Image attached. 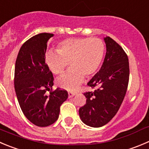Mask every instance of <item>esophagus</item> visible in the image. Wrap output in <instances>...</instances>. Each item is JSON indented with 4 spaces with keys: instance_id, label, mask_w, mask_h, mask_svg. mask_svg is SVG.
<instances>
[{
    "instance_id": "esophagus-1",
    "label": "esophagus",
    "mask_w": 149,
    "mask_h": 149,
    "mask_svg": "<svg viewBox=\"0 0 149 149\" xmlns=\"http://www.w3.org/2000/svg\"><path fill=\"white\" fill-rule=\"evenodd\" d=\"M75 94H76L75 92H72V91L68 92V97H69V98H72V97H73Z\"/></svg>"
}]
</instances>
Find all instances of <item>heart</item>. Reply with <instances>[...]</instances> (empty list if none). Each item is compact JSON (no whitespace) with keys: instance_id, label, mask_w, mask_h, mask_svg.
<instances>
[{"instance_id":"b5f03b06","label":"heart","mask_w":149,"mask_h":149,"mask_svg":"<svg viewBox=\"0 0 149 149\" xmlns=\"http://www.w3.org/2000/svg\"><path fill=\"white\" fill-rule=\"evenodd\" d=\"M57 52L49 51L45 56V62L55 74L64 72L69 63L70 69L57 80L61 88L75 90L84 77H92L97 73L102 62L104 45L97 38H74L63 41L57 47Z\"/></svg>"}]
</instances>
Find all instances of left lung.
I'll return each instance as SVG.
<instances>
[{"label":"left lung","instance_id":"left-lung-1","mask_svg":"<svg viewBox=\"0 0 149 149\" xmlns=\"http://www.w3.org/2000/svg\"><path fill=\"white\" fill-rule=\"evenodd\" d=\"M104 41V62L88 83V86L97 88L84 93L86 103L79 110L81 121L91 127L105 125L117 113L125 97L130 77L128 57L124 49L109 36Z\"/></svg>","mask_w":149,"mask_h":149}]
</instances>
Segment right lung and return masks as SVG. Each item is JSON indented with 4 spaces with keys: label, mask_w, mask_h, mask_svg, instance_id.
Returning a JSON list of instances; mask_svg holds the SVG:
<instances>
[{
    "label": "right lung",
    "mask_w": 149,
    "mask_h": 149,
    "mask_svg": "<svg viewBox=\"0 0 149 149\" xmlns=\"http://www.w3.org/2000/svg\"><path fill=\"white\" fill-rule=\"evenodd\" d=\"M53 34L42 33L21 47L15 69V89L22 113L32 124L44 127L58 118L60 107L68 93L58 88L46 95L53 86V76L45 63L48 40Z\"/></svg>",
    "instance_id": "1"
}]
</instances>
